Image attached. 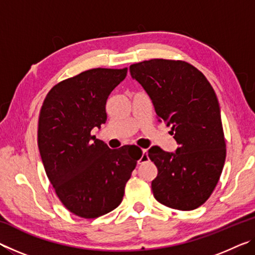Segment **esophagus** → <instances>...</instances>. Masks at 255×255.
<instances>
[{"mask_svg": "<svg viewBox=\"0 0 255 255\" xmlns=\"http://www.w3.org/2000/svg\"><path fill=\"white\" fill-rule=\"evenodd\" d=\"M148 159V155H147V150L146 149H143L141 150V156H140V158L138 159V164H140V163H143V162H146Z\"/></svg>", "mask_w": 255, "mask_h": 255, "instance_id": "obj_1", "label": "esophagus"}]
</instances>
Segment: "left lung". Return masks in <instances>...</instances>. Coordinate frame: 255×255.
<instances>
[{"label": "left lung", "mask_w": 255, "mask_h": 255, "mask_svg": "<svg viewBox=\"0 0 255 255\" xmlns=\"http://www.w3.org/2000/svg\"><path fill=\"white\" fill-rule=\"evenodd\" d=\"M129 72L149 96L158 122L171 127L179 144L174 153L158 146L148 149L158 171L152 181L155 199L173 209H196L213 193L226 157L221 109L213 86L183 60H144L130 65Z\"/></svg>", "instance_id": "left-lung-1"}]
</instances>
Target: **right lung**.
<instances>
[{"label":"right lung","instance_id":"right-lung-1","mask_svg":"<svg viewBox=\"0 0 255 255\" xmlns=\"http://www.w3.org/2000/svg\"><path fill=\"white\" fill-rule=\"evenodd\" d=\"M127 68H93L56 84L42 103L38 147L46 174L62 204L91 219L123 201L125 187L141 156L135 145L110 149L91 135L107 122L108 97Z\"/></svg>","mask_w":255,"mask_h":255}]
</instances>
